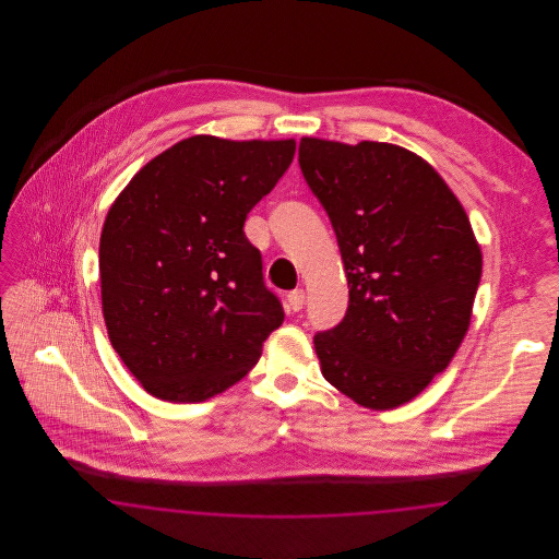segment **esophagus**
<instances>
[{"label": "esophagus", "mask_w": 559, "mask_h": 559, "mask_svg": "<svg viewBox=\"0 0 559 559\" xmlns=\"http://www.w3.org/2000/svg\"><path fill=\"white\" fill-rule=\"evenodd\" d=\"M287 301H289V308L293 312H299L306 304V293H304V289H295V292L287 295Z\"/></svg>", "instance_id": "1"}]
</instances>
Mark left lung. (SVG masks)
<instances>
[{
  "instance_id": "left-lung-1",
  "label": "left lung",
  "mask_w": 559,
  "mask_h": 559,
  "mask_svg": "<svg viewBox=\"0 0 559 559\" xmlns=\"http://www.w3.org/2000/svg\"><path fill=\"white\" fill-rule=\"evenodd\" d=\"M299 167L346 267V317L314 335L320 371L347 399L390 411L415 399L461 346L481 251L438 171L385 142L301 138Z\"/></svg>"
}]
</instances>
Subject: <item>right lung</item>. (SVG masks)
Here are the masks:
<instances>
[{"label": "right lung", "instance_id": "add662e5", "mask_svg": "<svg viewBox=\"0 0 559 559\" xmlns=\"http://www.w3.org/2000/svg\"><path fill=\"white\" fill-rule=\"evenodd\" d=\"M293 155L295 140L192 135L146 163L108 210V340L155 399L222 394L283 324V304L264 285L262 253L242 226Z\"/></svg>", "mask_w": 559, "mask_h": 559}]
</instances>
